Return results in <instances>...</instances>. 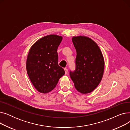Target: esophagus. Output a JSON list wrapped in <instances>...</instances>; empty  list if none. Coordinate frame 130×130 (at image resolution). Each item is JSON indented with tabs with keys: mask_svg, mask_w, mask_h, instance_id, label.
<instances>
[{
	"mask_svg": "<svg viewBox=\"0 0 130 130\" xmlns=\"http://www.w3.org/2000/svg\"><path fill=\"white\" fill-rule=\"evenodd\" d=\"M64 70H65V74H67V72H68V70H67V68H65V69H64Z\"/></svg>",
	"mask_w": 130,
	"mask_h": 130,
	"instance_id": "1",
	"label": "esophagus"
}]
</instances>
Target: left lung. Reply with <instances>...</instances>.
<instances>
[{
    "instance_id": "obj_1",
    "label": "left lung",
    "mask_w": 130,
    "mask_h": 130,
    "mask_svg": "<svg viewBox=\"0 0 130 130\" xmlns=\"http://www.w3.org/2000/svg\"><path fill=\"white\" fill-rule=\"evenodd\" d=\"M72 42L77 53L76 69L70 72V75L79 92L89 93L97 87L103 77V55L97 44L87 37H73Z\"/></svg>"
}]
</instances>
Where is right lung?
<instances>
[{
  "label": "right lung",
  "instance_id": "1",
  "mask_svg": "<svg viewBox=\"0 0 130 130\" xmlns=\"http://www.w3.org/2000/svg\"><path fill=\"white\" fill-rule=\"evenodd\" d=\"M62 39L56 35L46 36L38 40L29 50L27 72L32 85L40 93L52 91L65 74L64 70L58 65L57 52Z\"/></svg>",
  "mask_w": 130,
  "mask_h": 130
}]
</instances>
